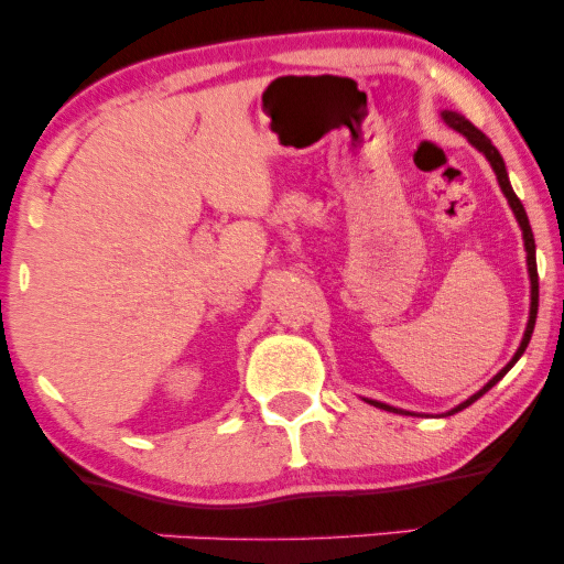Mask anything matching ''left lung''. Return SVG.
Here are the masks:
<instances>
[{
  "label": "left lung",
  "instance_id": "1",
  "mask_svg": "<svg viewBox=\"0 0 564 564\" xmlns=\"http://www.w3.org/2000/svg\"><path fill=\"white\" fill-rule=\"evenodd\" d=\"M443 119H445V124L456 129V132H462L464 138H467V140L471 142V145L477 148V151L485 153V159H488V161H490V166H494V172H496V177H498V185H501L503 196H507L509 206H511V212H514L517 223H520V228H522V238H525V251H528V273H530V318H528L525 336H522V341H520V347H517L514 358H511L509 364L503 366L501 371H498L496 377L490 379L488 384H485L480 392H475V394H471L469 400H464L462 405H456V408H453V411H448V413H458V411H462V408H467V405L475 403L477 398H482V394L488 392L490 387L496 384V381H501V379H503V373H507L509 368L514 366L517 360L522 358V352H525V347H528L530 336H533V328H535V315H539V268H535V241H533V230H530V223H528V215H525V206H522V200L514 196V191H511V185H509V174H507V166H503L501 153H498L494 142H490L488 138H485V134L480 132V129H477L475 124H471L469 119H464L462 113H456V111H443ZM368 403L377 405V408H384V411H392V413H405V411H400V408H392V405H387V403H379V400H368Z\"/></svg>",
  "mask_w": 564,
  "mask_h": 564
}]
</instances>
